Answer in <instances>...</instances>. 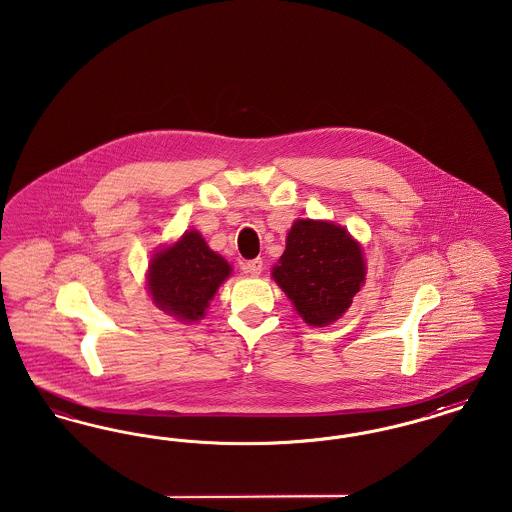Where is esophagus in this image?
<instances>
[{"label":"esophagus","instance_id":"obj_1","mask_svg":"<svg viewBox=\"0 0 512 512\" xmlns=\"http://www.w3.org/2000/svg\"><path fill=\"white\" fill-rule=\"evenodd\" d=\"M242 270L249 276H259L261 270H263V261L261 259H253V261H247L242 265Z\"/></svg>","mask_w":512,"mask_h":512}]
</instances>
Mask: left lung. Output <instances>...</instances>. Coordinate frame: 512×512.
Segmentation results:
<instances>
[{"label": "left lung", "mask_w": 512, "mask_h": 512, "mask_svg": "<svg viewBox=\"0 0 512 512\" xmlns=\"http://www.w3.org/2000/svg\"><path fill=\"white\" fill-rule=\"evenodd\" d=\"M361 244L328 220L297 219L286 251L272 268L274 282L309 326L332 324L351 307L365 284Z\"/></svg>", "instance_id": "8db88e82"}]
</instances>
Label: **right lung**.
Listing matches in <instances>:
<instances>
[{
	"instance_id": "add662e5",
	"label": "right lung",
	"mask_w": 512,
	"mask_h": 512,
	"mask_svg": "<svg viewBox=\"0 0 512 512\" xmlns=\"http://www.w3.org/2000/svg\"><path fill=\"white\" fill-rule=\"evenodd\" d=\"M232 274L224 257L215 253L197 230L159 249L147 268V292L167 315L182 322L205 317L209 301Z\"/></svg>"
}]
</instances>
